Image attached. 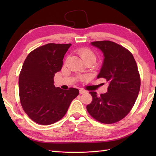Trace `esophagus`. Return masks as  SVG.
I'll use <instances>...</instances> for the list:
<instances>
[{
    "mask_svg": "<svg viewBox=\"0 0 156 156\" xmlns=\"http://www.w3.org/2000/svg\"><path fill=\"white\" fill-rule=\"evenodd\" d=\"M79 91H80V94H84V93H87V90H85L82 88H80V90H79Z\"/></svg>",
    "mask_w": 156,
    "mask_h": 156,
    "instance_id": "34e87169",
    "label": "esophagus"
}]
</instances>
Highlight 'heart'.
Segmentation results:
<instances>
[{"label": "heart", "instance_id": "1", "mask_svg": "<svg viewBox=\"0 0 156 156\" xmlns=\"http://www.w3.org/2000/svg\"><path fill=\"white\" fill-rule=\"evenodd\" d=\"M78 53L85 63L88 62H91L94 63L96 59H97V55H96L95 53L90 48H80L78 51Z\"/></svg>", "mask_w": 156, "mask_h": 156}]
</instances>
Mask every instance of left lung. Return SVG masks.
Returning <instances> with one entry per match:
<instances>
[{"label":"left lung","mask_w":156,"mask_h":156,"mask_svg":"<svg viewBox=\"0 0 156 156\" xmlns=\"http://www.w3.org/2000/svg\"><path fill=\"white\" fill-rule=\"evenodd\" d=\"M91 44L103 53V64L97 78L109 82L108 92L98 97L90 92L92 101L87 106L92 117L105 124L117 122L133 108L140 90L141 80L133 55L128 49L111 41Z\"/></svg>","instance_id":"8db88e82"}]
</instances>
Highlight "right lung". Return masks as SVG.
<instances>
[{
  "label": "right lung",
  "mask_w": 156,
  "mask_h": 156,
  "mask_svg": "<svg viewBox=\"0 0 156 156\" xmlns=\"http://www.w3.org/2000/svg\"><path fill=\"white\" fill-rule=\"evenodd\" d=\"M71 44H48L29 53L19 76L20 102L29 117L39 125L60 120L79 94L77 88H55L54 77L61 70Z\"/></svg>",
  "instance_id": "right-lung-1"
}]
</instances>
